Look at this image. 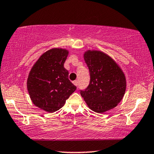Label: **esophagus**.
<instances>
[{"mask_svg":"<svg viewBox=\"0 0 154 154\" xmlns=\"http://www.w3.org/2000/svg\"><path fill=\"white\" fill-rule=\"evenodd\" d=\"M73 84H74V85H75V86H77H77H78V81H77V80L74 81V82H73Z\"/></svg>","mask_w":154,"mask_h":154,"instance_id":"1","label":"esophagus"}]
</instances>
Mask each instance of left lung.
I'll return each instance as SVG.
<instances>
[{"label": "left lung", "mask_w": 154, "mask_h": 154, "mask_svg": "<svg viewBox=\"0 0 154 154\" xmlns=\"http://www.w3.org/2000/svg\"><path fill=\"white\" fill-rule=\"evenodd\" d=\"M84 58L90 74V81L80 94L90 109L98 113L116 107L123 98L126 89L124 73L106 53L88 51Z\"/></svg>", "instance_id": "obj_1"}]
</instances>
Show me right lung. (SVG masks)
<instances>
[{
    "label": "right lung",
    "mask_w": 154,
    "mask_h": 154,
    "mask_svg": "<svg viewBox=\"0 0 154 154\" xmlns=\"http://www.w3.org/2000/svg\"><path fill=\"white\" fill-rule=\"evenodd\" d=\"M68 51L53 48L44 53L31 69L27 89L33 103L53 112L63 107L77 87L68 79L64 67Z\"/></svg>",
    "instance_id": "1"
}]
</instances>
